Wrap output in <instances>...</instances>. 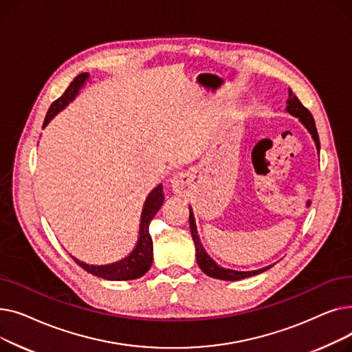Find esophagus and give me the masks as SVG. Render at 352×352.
<instances>
[{
    "label": "esophagus",
    "mask_w": 352,
    "mask_h": 352,
    "mask_svg": "<svg viewBox=\"0 0 352 352\" xmlns=\"http://www.w3.org/2000/svg\"><path fill=\"white\" fill-rule=\"evenodd\" d=\"M171 187L175 194H181L184 187H186V175H182V174L174 175L171 179Z\"/></svg>",
    "instance_id": "obj_1"
}]
</instances>
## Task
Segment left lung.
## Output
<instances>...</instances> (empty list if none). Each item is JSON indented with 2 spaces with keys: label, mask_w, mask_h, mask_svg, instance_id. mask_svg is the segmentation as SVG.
Returning a JSON list of instances; mask_svg holds the SVG:
<instances>
[{
  "label": "left lung",
  "mask_w": 352,
  "mask_h": 352,
  "mask_svg": "<svg viewBox=\"0 0 352 352\" xmlns=\"http://www.w3.org/2000/svg\"><path fill=\"white\" fill-rule=\"evenodd\" d=\"M285 113L291 114L292 117L298 118L300 122L307 128V131L311 134L314 142H316L317 151L320 155V138H318V133H317V126H316V121H314L312 116L309 111L301 104V101L297 98V96L289 89L288 91V100L285 102ZM190 208V230H191V235L194 239V245H195V256H197V263L198 267L201 268V271L204 272L206 275L211 276V278H217V280H224V281H239L244 278H250V276L261 274L267 270H270L274 264L267 265L264 268L260 270H254V271H236V270H230V268H224L218 265L212 258L207 254V251L204 250L201 244V239L197 231V224H195V218H194V212L191 206Z\"/></svg>",
  "instance_id": "left-lung-1"
}]
</instances>
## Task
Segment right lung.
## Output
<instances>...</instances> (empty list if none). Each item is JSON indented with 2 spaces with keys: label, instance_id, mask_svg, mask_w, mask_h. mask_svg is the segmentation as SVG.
Returning <instances> with one entry per match:
<instances>
[{
  "label": "right lung",
  "instance_id": "right-lung-1",
  "mask_svg": "<svg viewBox=\"0 0 352 352\" xmlns=\"http://www.w3.org/2000/svg\"><path fill=\"white\" fill-rule=\"evenodd\" d=\"M88 80H89L88 72H82V74H80V76L74 78V81L65 89L64 94L57 101H54L51 104L48 113L45 116L43 128H45L55 116L61 113L65 107H68L69 102L76 100V97L80 94L81 88L85 85V82ZM162 202H164L162 184H158V186L145 198L142 212H141L140 232H138L137 244H135L134 250L126 256H124L122 260L111 263V264H105V265L87 264V263L77 260L76 256H72V260L76 261L81 268H84L87 272L96 275V276H100V278H102V280L129 281V280L140 278V276H142L153 265V238H151L150 232H148V228H150L151 219L155 217V214L162 207Z\"/></svg>",
  "mask_w": 352,
  "mask_h": 352
}]
</instances>
